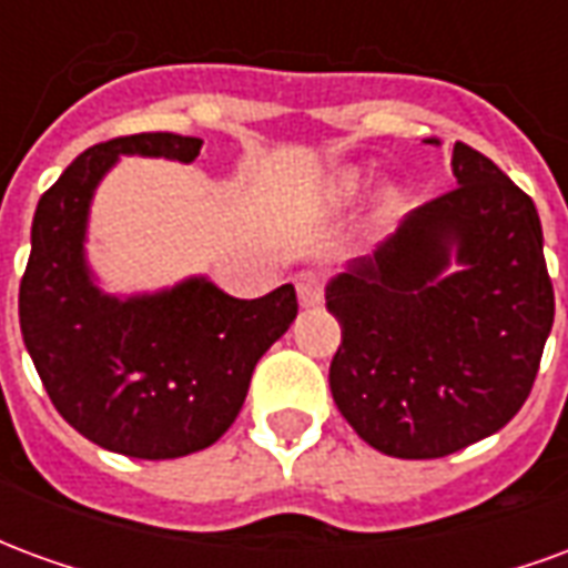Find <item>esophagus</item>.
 <instances>
[{
	"instance_id": "obj_1",
	"label": "esophagus",
	"mask_w": 568,
	"mask_h": 568,
	"mask_svg": "<svg viewBox=\"0 0 568 568\" xmlns=\"http://www.w3.org/2000/svg\"><path fill=\"white\" fill-rule=\"evenodd\" d=\"M322 295H325V288H322L320 273H297V301H301V307H316V304H322Z\"/></svg>"
}]
</instances>
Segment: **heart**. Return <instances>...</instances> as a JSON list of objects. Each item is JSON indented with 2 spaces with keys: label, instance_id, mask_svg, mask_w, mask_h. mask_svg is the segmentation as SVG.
<instances>
[{
  "label": "heart",
  "instance_id": "1",
  "mask_svg": "<svg viewBox=\"0 0 568 568\" xmlns=\"http://www.w3.org/2000/svg\"><path fill=\"white\" fill-rule=\"evenodd\" d=\"M362 185H365V182H362V175L353 173V170H349V173H341L337 179H334L332 200L334 203H353V200L362 194ZM395 206H398V200L386 197V206H383V212L389 215V212H395Z\"/></svg>",
  "mask_w": 568,
  "mask_h": 568
}]
</instances>
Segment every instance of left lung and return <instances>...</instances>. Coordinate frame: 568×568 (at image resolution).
<instances>
[{
	"instance_id": "obj_1",
	"label": "left lung",
	"mask_w": 568,
	"mask_h": 568,
	"mask_svg": "<svg viewBox=\"0 0 568 568\" xmlns=\"http://www.w3.org/2000/svg\"><path fill=\"white\" fill-rule=\"evenodd\" d=\"M453 175L459 185L325 288L341 322L334 405L398 459L450 456L499 432L529 398L554 325L532 197L465 142ZM453 247L464 271L444 277Z\"/></svg>"
}]
</instances>
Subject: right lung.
Returning a JSON list of instances; mask_svg holds the SVG:
<instances>
[{
	"label": "right lung",
	"instance_id": "add662e5",
	"mask_svg": "<svg viewBox=\"0 0 568 568\" xmlns=\"http://www.w3.org/2000/svg\"><path fill=\"white\" fill-rule=\"evenodd\" d=\"M203 140L136 133L100 142L48 187L20 280V332L57 414L84 438L133 459L210 447L246 402L258 358L297 316L295 285L255 301L185 280L158 295L100 292L84 261L88 210L118 154L191 163Z\"/></svg>",
	"mask_w": 568,
	"mask_h": 568
}]
</instances>
